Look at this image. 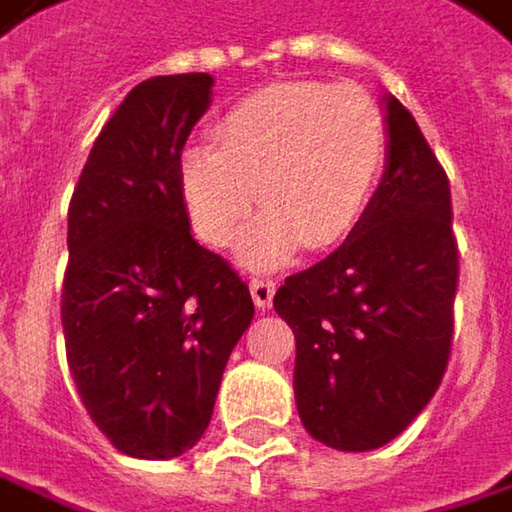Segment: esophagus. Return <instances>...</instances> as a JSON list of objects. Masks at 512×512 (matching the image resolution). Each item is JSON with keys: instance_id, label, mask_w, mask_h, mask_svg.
<instances>
[{"instance_id": "1", "label": "esophagus", "mask_w": 512, "mask_h": 512, "mask_svg": "<svg viewBox=\"0 0 512 512\" xmlns=\"http://www.w3.org/2000/svg\"><path fill=\"white\" fill-rule=\"evenodd\" d=\"M249 290H252V299L260 310H266L272 299H275V284L269 278H252L249 281Z\"/></svg>"}]
</instances>
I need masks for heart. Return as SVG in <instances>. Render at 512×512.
<instances>
[{
    "label": "heart",
    "instance_id": "heart-1",
    "mask_svg": "<svg viewBox=\"0 0 512 512\" xmlns=\"http://www.w3.org/2000/svg\"><path fill=\"white\" fill-rule=\"evenodd\" d=\"M216 142L184 149L181 196L210 246H228L257 199L266 205L240 240L249 269H275L302 246L343 243L387 163V122L372 96L316 81L249 93L219 119Z\"/></svg>",
    "mask_w": 512,
    "mask_h": 512
}]
</instances>
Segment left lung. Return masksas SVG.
<instances>
[{
  "label": "left lung",
  "instance_id": "1",
  "mask_svg": "<svg viewBox=\"0 0 512 512\" xmlns=\"http://www.w3.org/2000/svg\"><path fill=\"white\" fill-rule=\"evenodd\" d=\"M384 122L387 163L363 219L272 302L296 334L304 431L337 451L395 440L434 398L451 354L457 243L448 178L390 93Z\"/></svg>",
  "mask_w": 512,
  "mask_h": 512
}]
</instances>
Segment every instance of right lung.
I'll return each mask as SVG.
<instances>
[{"label":"right lung","instance_id":"1","mask_svg":"<svg viewBox=\"0 0 512 512\" xmlns=\"http://www.w3.org/2000/svg\"><path fill=\"white\" fill-rule=\"evenodd\" d=\"M213 102L208 72L140 81L105 122L70 202L61 322L72 381L122 454L172 460L202 440L255 304L190 234L181 152Z\"/></svg>","mask_w":512,"mask_h":512}]
</instances>
